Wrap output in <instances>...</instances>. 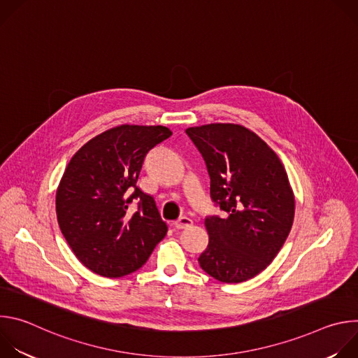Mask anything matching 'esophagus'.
<instances>
[{
	"label": "esophagus",
	"mask_w": 358,
	"mask_h": 358,
	"mask_svg": "<svg viewBox=\"0 0 358 358\" xmlns=\"http://www.w3.org/2000/svg\"><path fill=\"white\" fill-rule=\"evenodd\" d=\"M192 225V220L188 218V217H181L178 218L176 222H174V227L177 229H185V228H189Z\"/></svg>",
	"instance_id": "obj_1"
}]
</instances>
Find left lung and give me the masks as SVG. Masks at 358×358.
Segmentation results:
<instances>
[{
    "instance_id": "left-lung-1",
    "label": "left lung",
    "mask_w": 358,
    "mask_h": 358,
    "mask_svg": "<svg viewBox=\"0 0 358 358\" xmlns=\"http://www.w3.org/2000/svg\"><path fill=\"white\" fill-rule=\"evenodd\" d=\"M206 160L211 198L222 217L206 218L208 246L199 266L224 283L261 273L282 249L294 218V195L276 152L252 130L211 123L185 130Z\"/></svg>"
}]
</instances>
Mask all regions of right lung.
<instances>
[{
	"label": "right lung",
	"mask_w": 358,
	"mask_h": 358,
	"mask_svg": "<svg viewBox=\"0 0 358 358\" xmlns=\"http://www.w3.org/2000/svg\"><path fill=\"white\" fill-rule=\"evenodd\" d=\"M170 136L164 126L120 124L83 144L66 166L57 189L58 224L92 272L133 273L166 236L155 198L136 182L147 152ZM131 203H138L136 210H129Z\"/></svg>",
	"instance_id": "obj_1"
}]
</instances>
